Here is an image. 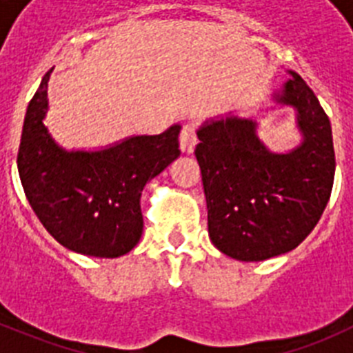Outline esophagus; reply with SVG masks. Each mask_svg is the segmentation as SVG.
Segmentation results:
<instances>
[{
	"mask_svg": "<svg viewBox=\"0 0 353 353\" xmlns=\"http://www.w3.org/2000/svg\"><path fill=\"white\" fill-rule=\"evenodd\" d=\"M196 145H198V136H196L194 123H187L180 132V150L183 154H192Z\"/></svg>",
	"mask_w": 353,
	"mask_h": 353,
	"instance_id": "obj_1",
	"label": "esophagus"
}]
</instances>
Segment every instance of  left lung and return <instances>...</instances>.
I'll list each match as a JSON object with an SVG mask.
<instances>
[{"label": "left lung", "instance_id": "8db88e82", "mask_svg": "<svg viewBox=\"0 0 353 353\" xmlns=\"http://www.w3.org/2000/svg\"><path fill=\"white\" fill-rule=\"evenodd\" d=\"M274 101L297 111L302 141L279 154L258 138V121L224 114L198 129L208 235L226 256L263 261L297 248L322 217L334 182L329 117L297 72Z\"/></svg>", "mask_w": 353, "mask_h": 353}]
</instances>
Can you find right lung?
Here are the masks:
<instances>
[{
	"instance_id": "right-lung-1",
	"label": "right lung",
	"mask_w": 353,
	"mask_h": 353,
	"mask_svg": "<svg viewBox=\"0 0 353 353\" xmlns=\"http://www.w3.org/2000/svg\"><path fill=\"white\" fill-rule=\"evenodd\" d=\"M51 72L43 76L24 118L17 154L24 194L63 248L95 258L123 256L141 239L143 189L180 155L182 127L176 123L157 136H132L95 152H68L42 121Z\"/></svg>"
}]
</instances>
